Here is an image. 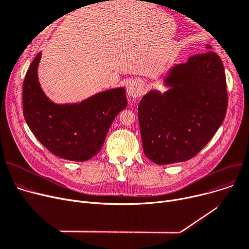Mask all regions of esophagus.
Listing matches in <instances>:
<instances>
[{
	"label": "esophagus",
	"mask_w": 249,
	"mask_h": 249,
	"mask_svg": "<svg viewBox=\"0 0 249 249\" xmlns=\"http://www.w3.org/2000/svg\"><path fill=\"white\" fill-rule=\"evenodd\" d=\"M127 94L131 98H139L142 96L143 91H144V88H143V84L139 81H131L126 88Z\"/></svg>",
	"instance_id": "1"
}]
</instances>
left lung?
<instances>
[{"label": "left lung", "instance_id": "8db88e82", "mask_svg": "<svg viewBox=\"0 0 249 249\" xmlns=\"http://www.w3.org/2000/svg\"><path fill=\"white\" fill-rule=\"evenodd\" d=\"M165 85L171 89L150 90L138 106L143 151L161 165L197 155L223 123L228 105L223 63L211 50L172 68Z\"/></svg>", "mask_w": 249, "mask_h": 249}]
</instances>
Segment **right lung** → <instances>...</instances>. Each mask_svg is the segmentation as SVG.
I'll list each match as a JSON object with an SVG mask.
<instances>
[{"instance_id":"obj_1","label":"right lung","mask_w":249,"mask_h":249,"mask_svg":"<svg viewBox=\"0 0 249 249\" xmlns=\"http://www.w3.org/2000/svg\"><path fill=\"white\" fill-rule=\"evenodd\" d=\"M36 55L23 83V114L34 136L51 153L73 161H86L102 148L108 130L127 106L124 88L102 91L80 104L57 105L42 91Z\"/></svg>"}]
</instances>
